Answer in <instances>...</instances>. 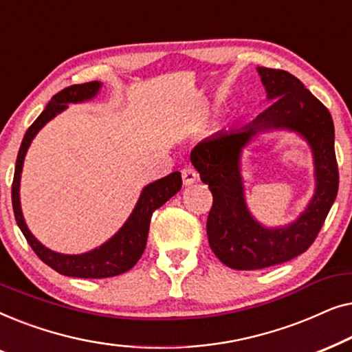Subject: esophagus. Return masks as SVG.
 Segmentation results:
<instances>
[{"label":"esophagus","mask_w":352,"mask_h":352,"mask_svg":"<svg viewBox=\"0 0 352 352\" xmlns=\"http://www.w3.org/2000/svg\"><path fill=\"white\" fill-rule=\"evenodd\" d=\"M181 173H182V182H184V186H192L199 181V173H197L192 166H186Z\"/></svg>","instance_id":"obj_1"}]
</instances>
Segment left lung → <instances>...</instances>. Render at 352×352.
I'll return each mask as SVG.
<instances>
[{"label": "left lung", "mask_w": 352, "mask_h": 352, "mask_svg": "<svg viewBox=\"0 0 352 352\" xmlns=\"http://www.w3.org/2000/svg\"><path fill=\"white\" fill-rule=\"evenodd\" d=\"M272 104L240 129H221L190 152L200 179L213 194L206 235L221 263L237 271H254L290 261L305 253L338 194L335 128L331 115L296 76L256 67ZM287 129L308 142L315 162L316 189L305 211L287 226L267 228L252 218L244 199L241 153L258 133Z\"/></svg>", "instance_id": "left-lung-1"}]
</instances>
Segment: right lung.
<instances>
[{
  "label": "right lung",
  "mask_w": 352,
  "mask_h": 352,
  "mask_svg": "<svg viewBox=\"0 0 352 352\" xmlns=\"http://www.w3.org/2000/svg\"><path fill=\"white\" fill-rule=\"evenodd\" d=\"M102 83L100 81H89L83 85H74L69 88L62 89L60 93L52 96L50 104L46 105L40 117H38L30 128L27 129L23 141L19 148V155L16 162V171H14L12 181V208L16 216L19 229L25 235L27 242L33 248V252L38 254V258L47 266L54 269L62 276L69 277H81V278H104L113 277L126 272L142 256L146 250L148 226H151L152 213L157 208H160L163 204H166L173 195H176L181 190L182 179L181 173L175 171L162 179H157L144 187L133 213L129 214L122 228L110 237L107 242H104L100 247L89 250L86 253L80 254H64L52 252L46 248L35 235L27 228L25 219H23L21 208V176L23 160H25L27 151L30 147L33 138L45 124L59 115L60 112L69 107V104H78L85 100H91L99 94Z\"/></svg>",
  "instance_id": "obj_1"
}]
</instances>
